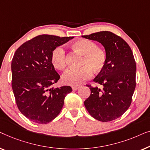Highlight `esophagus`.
I'll return each instance as SVG.
<instances>
[{"mask_svg":"<svg viewBox=\"0 0 150 150\" xmlns=\"http://www.w3.org/2000/svg\"><path fill=\"white\" fill-rule=\"evenodd\" d=\"M79 88V86H72V89L73 90H77Z\"/></svg>","mask_w":150,"mask_h":150,"instance_id":"esophagus-1","label":"esophagus"}]
</instances>
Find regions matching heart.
I'll use <instances>...</instances> for the list:
<instances>
[{
    "mask_svg": "<svg viewBox=\"0 0 150 150\" xmlns=\"http://www.w3.org/2000/svg\"><path fill=\"white\" fill-rule=\"evenodd\" d=\"M72 48L83 56L81 60V68L68 69L62 75L65 84L77 86L90 79L94 72L98 73L104 69L107 62V55L104 50L97 47L96 43L87 39H80L72 44ZM51 61L55 68L62 70L67 66L66 52L62 46L53 50Z\"/></svg>",
    "mask_w": 150,
    "mask_h": 150,
    "instance_id": "obj_1",
    "label": "heart"
}]
</instances>
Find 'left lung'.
I'll list each match as a JSON object with an SVG mask.
<instances>
[{"instance_id": "1", "label": "left lung", "mask_w": 150, "mask_h": 150, "mask_svg": "<svg viewBox=\"0 0 150 150\" xmlns=\"http://www.w3.org/2000/svg\"><path fill=\"white\" fill-rule=\"evenodd\" d=\"M85 39L102 44L107 55L104 69L94 79L103 86L90 88L84 101L86 109L98 121L109 122L123 115L129 108L136 86V62L130 46L123 39L109 31L84 35Z\"/></svg>"}]
</instances>
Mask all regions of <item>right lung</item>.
Returning <instances> with one entry per match:
<instances>
[{"label":"right lung","instance_id":"1","mask_svg":"<svg viewBox=\"0 0 150 150\" xmlns=\"http://www.w3.org/2000/svg\"><path fill=\"white\" fill-rule=\"evenodd\" d=\"M73 37L41 35L23 43L11 61L12 89L20 112L30 121L47 124L60 113L70 86L52 87L60 79L51 61L53 50Z\"/></svg>","mask_w":150,"mask_h":150}]
</instances>
